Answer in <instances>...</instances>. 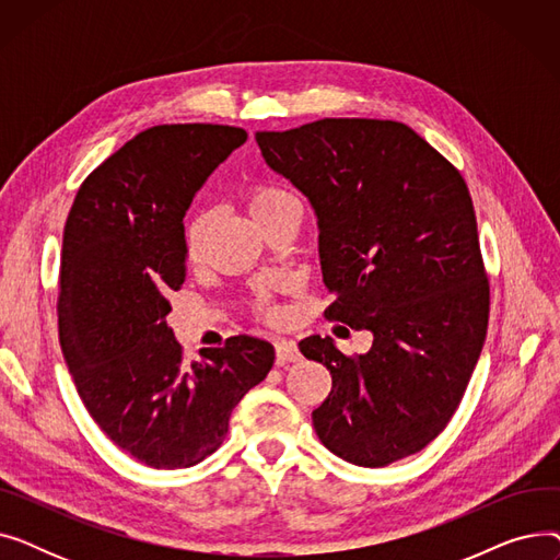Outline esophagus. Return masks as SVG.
I'll use <instances>...</instances> for the list:
<instances>
[{
    "label": "esophagus",
    "instance_id": "obj_1",
    "mask_svg": "<svg viewBox=\"0 0 560 560\" xmlns=\"http://www.w3.org/2000/svg\"><path fill=\"white\" fill-rule=\"evenodd\" d=\"M277 349V365H285V363H295L300 361V349L295 345V340H277L275 342Z\"/></svg>",
    "mask_w": 560,
    "mask_h": 560
}]
</instances>
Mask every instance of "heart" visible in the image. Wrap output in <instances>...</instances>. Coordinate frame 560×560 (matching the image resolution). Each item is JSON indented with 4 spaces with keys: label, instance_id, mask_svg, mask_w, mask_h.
Listing matches in <instances>:
<instances>
[{
    "label": "heart",
    "instance_id": "obj_1",
    "mask_svg": "<svg viewBox=\"0 0 560 560\" xmlns=\"http://www.w3.org/2000/svg\"><path fill=\"white\" fill-rule=\"evenodd\" d=\"M290 203H298L295 195L288 192L281 186H275V184H254L245 190V206H247L249 215L256 220V224L265 222L270 215L285 209V206H290ZM206 238H209V215H206L203 211H195L186 220V226H184V249L190 260L201 258ZM258 311L270 315V308L262 302L258 304Z\"/></svg>",
    "mask_w": 560,
    "mask_h": 560
}]
</instances>
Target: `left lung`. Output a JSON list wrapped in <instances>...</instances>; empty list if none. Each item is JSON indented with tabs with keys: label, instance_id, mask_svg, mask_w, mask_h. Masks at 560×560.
I'll return each mask as SVG.
<instances>
[{
	"label": "left lung",
	"instance_id": "left-lung-1",
	"mask_svg": "<svg viewBox=\"0 0 560 560\" xmlns=\"http://www.w3.org/2000/svg\"><path fill=\"white\" fill-rule=\"evenodd\" d=\"M260 154L317 215L327 319L368 329V354L308 336L302 354L331 372L313 410L322 445L384 467L447 427L488 329L490 285L472 197L460 172L393 120L325 117L258 131Z\"/></svg>",
	"mask_w": 560,
	"mask_h": 560
}]
</instances>
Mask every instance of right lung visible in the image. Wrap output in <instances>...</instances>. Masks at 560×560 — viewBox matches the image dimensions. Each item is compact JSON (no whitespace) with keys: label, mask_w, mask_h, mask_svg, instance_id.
<instances>
[{"label":"right lung","mask_w":560,"mask_h":560,"mask_svg":"<svg viewBox=\"0 0 560 560\" xmlns=\"http://www.w3.org/2000/svg\"><path fill=\"white\" fill-rule=\"evenodd\" d=\"M247 140L224 125L140 131L85 176L63 231L58 338L77 393L113 443L156 469L213 454L275 347L233 336L184 363L167 295L186 281L184 215Z\"/></svg>","instance_id":"right-lung-1"}]
</instances>
